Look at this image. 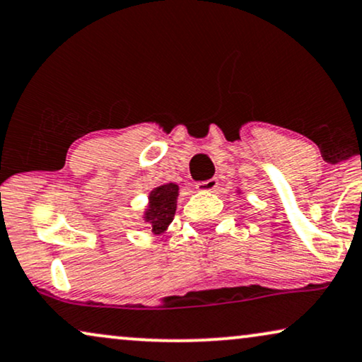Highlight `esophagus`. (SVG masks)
Here are the masks:
<instances>
[{
  "instance_id": "obj_1",
  "label": "esophagus",
  "mask_w": 362,
  "mask_h": 362,
  "mask_svg": "<svg viewBox=\"0 0 362 362\" xmlns=\"http://www.w3.org/2000/svg\"><path fill=\"white\" fill-rule=\"evenodd\" d=\"M216 189H218V180H216V178H209V180L199 182V184H197V190L200 192H214Z\"/></svg>"
}]
</instances>
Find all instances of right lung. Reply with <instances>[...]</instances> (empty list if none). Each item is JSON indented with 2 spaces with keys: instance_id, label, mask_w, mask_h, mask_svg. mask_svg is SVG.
Here are the masks:
<instances>
[{
  "instance_id": "add662e5",
  "label": "right lung",
  "mask_w": 362,
  "mask_h": 362,
  "mask_svg": "<svg viewBox=\"0 0 362 362\" xmlns=\"http://www.w3.org/2000/svg\"><path fill=\"white\" fill-rule=\"evenodd\" d=\"M178 185L165 184L156 187L148 195V206L144 214V220L151 225L156 235H160L172 223L177 210Z\"/></svg>"
}]
</instances>
